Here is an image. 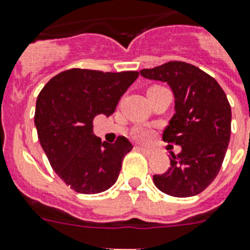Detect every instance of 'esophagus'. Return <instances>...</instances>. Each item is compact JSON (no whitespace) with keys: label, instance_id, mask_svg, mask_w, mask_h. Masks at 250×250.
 <instances>
[{"label":"esophagus","instance_id":"34e87169","mask_svg":"<svg viewBox=\"0 0 250 250\" xmlns=\"http://www.w3.org/2000/svg\"><path fill=\"white\" fill-rule=\"evenodd\" d=\"M137 149H139L140 151H143V153H145L146 155H151V154H155V150H154V149H147V147H144V146H137Z\"/></svg>","mask_w":250,"mask_h":250}]
</instances>
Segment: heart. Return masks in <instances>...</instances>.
Instances as JSON below:
<instances>
[{
  "instance_id": "obj_1",
  "label": "heart",
  "mask_w": 250,
  "mask_h": 250,
  "mask_svg": "<svg viewBox=\"0 0 250 250\" xmlns=\"http://www.w3.org/2000/svg\"><path fill=\"white\" fill-rule=\"evenodd\" d=\"M136 137L140 140H145L149 137V132L144 131V129H140V131L136 132Z\"/></svg>"
}]
</instances>
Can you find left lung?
Returning <instances> with one entry per match:
<instances>
[{
  "label": "left lung",
  "instance_id": "obj_1",
  "mask_svg": "<svg viewBox=\"0 0 250 250\" xmlns=\"http://www.w3.org/2000/svg\"><path fill=\"white\" fill-rule=\"evenodd\" d=\"M140 74L167 83L173 92L174 114L163 141L181 146V153H171L169 169L154 176V185L171 196L198 195L218 174L230 143L231 107L226 95L216 79L188 62H169Z\"/></svg>",
  "mask_w": 250,
  "mask_h": 250
}]
</instances>
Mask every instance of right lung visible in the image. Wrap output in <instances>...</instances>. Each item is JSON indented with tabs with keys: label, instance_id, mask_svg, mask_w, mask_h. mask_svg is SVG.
<instances>
[{
	"label": "right lung",
	"instance_id": "add662e5",
	"mask_svg": "<svg viewBox=\"0 0 250 250\" xmlns=\"http://www.w3.org/2000/svg\"><path fill=\"white\" fill-rule=\"evenodd\" d=\"M137 77L139 72L70 69L50 79L38 95V140L52 169L74 191L99 194L118 180L132 144L123 136L114 144L101 141L93 133L92 121L113 114Z\"/></svg>",
	"mask_w": 250,
	"mask_h": 250
}]
</instances>
